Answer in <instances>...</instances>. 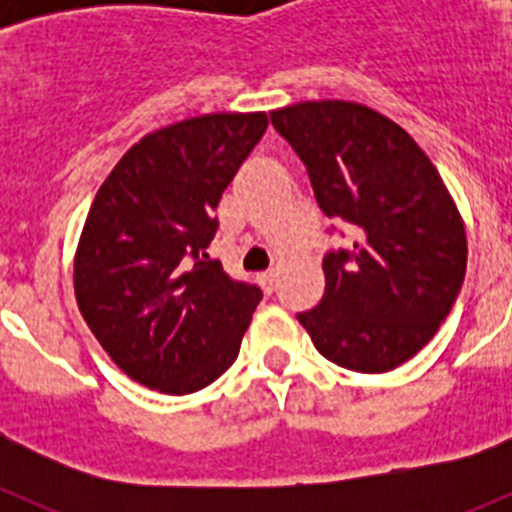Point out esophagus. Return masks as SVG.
Wrapping results in <instances>:
<instances>
[{"label": "esophagus", "mask_w": 512, "mask_h": 512, "mask_svg": "<svg viewBox=\"0 0 512 512\" xmlns=\"http://www.w3.org/2000/svg\"><path fill=\"white\" fill-rule=\"evenodd\" d=\"M277 271L271 269V271H264V274H259V284H261V289H264L266 295H271V292H274V289H277Z\"/></svg>", "instance_id": "1"}]
</instances>
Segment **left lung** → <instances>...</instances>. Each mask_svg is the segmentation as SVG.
Masks as SVG:
<instances>
[{
  "label": "left lung",
  "mask_w": 512,
  "mask_h": 512,
  "mask_svg": "<svg viewBox=\"0 0 512 512\" xmlns=\"http://www.w3.org/2000/svg\"><path fill=\"white\" fill-rule=\"evenodd\" d=\"M320 210L354 228L323 261L325 295L297 315L325 359L382 374L436 336L467 274L464 217L410 133L374 107L315 99L271 110Z\"/></svg>",
  "instance_id": "8db88e82"
}]
</instances>
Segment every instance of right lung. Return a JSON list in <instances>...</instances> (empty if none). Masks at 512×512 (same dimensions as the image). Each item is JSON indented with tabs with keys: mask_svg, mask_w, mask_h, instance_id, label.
Instances as JSON below:
<instances>
[{
	"mask_svg": "<svg viewBox=\"0 0 512 512\" xmlns=\"http://www.w3.org/2000/svg\"><path fill=\"white\" fill-rule=\"evenodd\" d=\"M266 112H210L143 135L87 212L74 295L133 382L189 395L238 356L261 289L207 256L215 207L264 135Z\"/></svg>",
	"mask_w": 512,
	"mask_h": 512,
	"instance_id": "right-lung-1",
	"label": "right lung"
}]
</instances>
